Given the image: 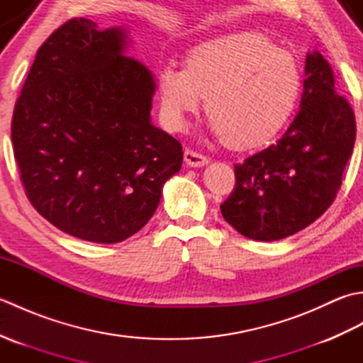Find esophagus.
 <instances>
[{"mask_svg":"<svg viewBox=\"0 0 363 363\" xmlns=\"http://www.w3.org/2000/svg\"><path fill=\"white\" fill-rule=\"evenodd\" d=\"M184 160H186V164L189 167H204L207 162H209V159H207L204 154L196 152L190 148H186V151H184Z\"/></svg>","mask_w":363,"mask_h":363,"instance_id":"34e87169","label":"esophagus"}]
</instances>
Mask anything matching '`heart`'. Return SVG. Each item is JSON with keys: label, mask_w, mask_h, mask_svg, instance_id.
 <instances>
[{"label": "heart", "mask_w": 363, "mask_h": 363, "mask_svg": "<svg viewBox=\"0 0 363 363\" xmlns=\"http://www.w3.org/2000/svg\"><path fill=\"white\" fill-rule=\"evenodd\" d=\"M303 87L296 59L262 34L235 33L194 46L186 67L173 60L157 72L165 121L187 125L206 96L213 135L240 148L260 146L289 121Z\"/></svg>", "instance_id": "1"}]
</instances>
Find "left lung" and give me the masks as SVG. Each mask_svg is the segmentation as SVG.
<instances>
[{"label": "left lung", "instance_id": "1", "mask_svg": "<svg viewBox=\"0 0 363 363\" xmlns=\"http://www.w3.org/2000/svg\"><path fill=\"white\" fill-rule=\"evenodd\" d=\"M304 90L290 128L274 145L235 168V187L220 206L237 233L274 242L299 233L334 203L356 142V118L337 94L318 51L307 52Z\"/></svg>", "mask_w": 363, "mask_h": 363}]
</instances>
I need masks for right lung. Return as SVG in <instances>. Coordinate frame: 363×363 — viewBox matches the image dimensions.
Returning <instances> with one entry per match:
<instances>
[{
  "instance_id": "1",
  "label": "right lung",
  "mask_w": 363,
  "mask_h": 363,
  "mask_svg": "<svg viewBox=\"0 0 363 363\" xmlns=\"http://www.w3.org/2000/svg\"><path fill=\"white\" fill-rule=\"evenodd\" d=\"M125 28L68 20L46 38L12 117L13 156L35 211L65 234L118 243L156 212L182 146L152 125V73L125 56Z\"/></svg>"
}]
</instances>
